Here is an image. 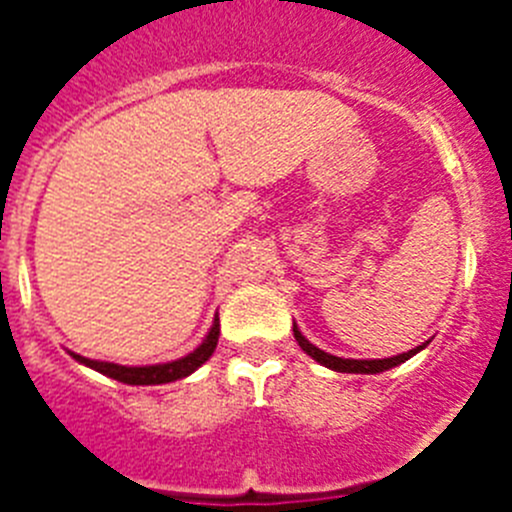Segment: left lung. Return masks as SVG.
<instances>
[{
  "instance_id": "8db88e82",
  "label": "left lung",
  "mask_w": 512,
  "mask_h": 512,
  "mask_svg": "<svg viewBox=\"0 0 512 512\" xmlns=\"http://www.w3.org/2000/svg\"><path fill=\"white\" fill-rule=\"evenodd\" d=\"M295 338L297 343H300V348L305 351L307 356H312V359L318 361V364L328 366V369H333V372H343V374H379V372H387V369H392V366L402 364V361H408L410 356H415L423 346L413 348V351H408V354H400V356H392V359H341V356H330L325 354V351H320L318 346H312L310 341H307L305 336H302L300 330H297L295 325Z\"/></svg>"
}]
</instances>
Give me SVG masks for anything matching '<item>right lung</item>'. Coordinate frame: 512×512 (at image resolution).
I'll return each instance as SVG.
<instances>
[{"label": "right lung", "mask_w": 512, "mask_h": 512, "mask_svg": "<svg viewBox=\"0 0 512 512\" xmlns=\"http://www.w3.org/2000/svg\"><path fill=\"white\" fill-rule=\"evenodd\" d=\"M217 336H220V323H212L210 333L202 341L200 348H194L192 354L184 356V359H176L171 364H156V366H120V364H110V361H92L84 359L79 354H71L76 361L81 364L92 366L94 372L104 374V377H112L122 384H166V382H176V379H184L194 372V369H200L207 359L212 356L217 346Z\"/></svg>", "instance_id": "1"}]
</instances>
